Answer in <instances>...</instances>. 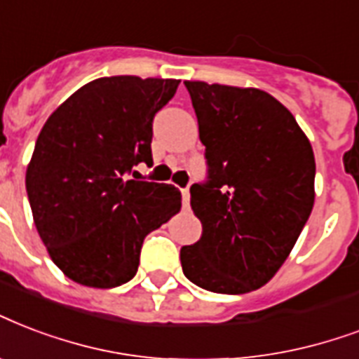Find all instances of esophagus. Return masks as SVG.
<instances>
[{
  "mask_svg": "<svg viewBox=\"0 0 359 359\" xmlns=\"http://www.w3.org/2000/svg\"><path fill=\"white\" fill-rule=\"evenodd\" d=\"M182 203H184V207L190 205V190L188 188H182Z\"/></svg>",
  "mask_w": 359,
  "mask_h": 359,
  "instance_id": "esophagus-1",
  "label": "esophagus"
}]
</instances>
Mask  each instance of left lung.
Segmentation results:
<instances>
[{
    "instance_id": "8db88e82",
    "label": "left lung",
    "mask_w": 359,
    "mask_h": 359,
    "mask_svg": "<svg viewBox=\"0 0 359 359\" xmlns=\"http://www.w3.org/2000/svg\"><path fill=\"white\" fill-rule=\"evenodd\" d=\"M184 84L209 169L190 188L203 233L180 248V264L199 288L246 294L275 277L311 216L313 147L294 114L264 90Z\"/></svg>"
}]
</instances>
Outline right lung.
Masks as SVG:
<instances>
[{"label": "right lung", "instance_id": "obj_1", "mask_svg": "<svg viewBox=\"0 0 359 359\" xmlns=\"http://www.w3.org/2000/svg\"><path fill=\"white\" fill-rule=\"evenodd\" d=\"M179 82L95 79L43 126L27 199L52 262L71 280L90 288L131 280L144 237L180 210L179 188L129 179L137 163H152V120Z\"/></svg>", "mask_w": 359, "mask_h": 359}]
</instances>
